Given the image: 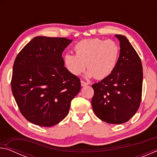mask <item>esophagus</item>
Listing matches in <instances>:
<instances>
[{"mask_svg":"<svg viewBox=\"0 0 157 157\" xmlns=\"http://www.w3.org/2000/svg\"><path fill=\"white\" fill-rule=\"evenodd\" d=\"M89 84V83H87V82H84L83 80H81V85L82 86H87V85Z\"/></svg>","mask_w":157,"mask_h":157,"instance_id":"1","label":"esophagus"}]
</instances>
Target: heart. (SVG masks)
Returning a JSON list of instances; mask_svg holds the SVG:
<instances>
[{
  "label": "heart",
  "mask_w": 157,
  "mask_h": 157,
  "mask_svg": "<svg viewBox=\"0 0 157 157\" xmlns=\"http://www.w3.org/2000/svg\"><path fill=\"white\" fill-rule=\"evenodd\" d=\"M74 50L75 55L66 53L64 63L68 70L74 75H78L86 67L87 78L98 79L109 76L118 62L120 48L112 40L87 39L79 41Z\"/></svg>",
  "instance_id": "1"
}]
</instances>
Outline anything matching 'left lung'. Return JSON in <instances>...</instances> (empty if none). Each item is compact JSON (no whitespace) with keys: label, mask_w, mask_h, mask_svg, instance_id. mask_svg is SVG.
Here are the masks:
<instances>
[{"label":"left lung","mask_w":157,"mask_h":157,"mask_svg":"<svg viewBox=\"0 0 157 157\" xmlns=\"http://www.w3.org/2000/svg\"><path fill=\"white\" fill-rule=\"evenodd\" d=\"M120 41V55L112 73L92 85L91 105L100 120L111 124L128 121L141 101L143 66L136 50L125 36L116 34Z\"/></svg>","instance_id":"obj_1"}]
</instances>
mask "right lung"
Segmentation results:
<instances>
[{"instance_id":"obj_1","label":"right lung","mask_w":157,"mask_h":157,"mask_svg":"<svg viewBox=\"0 0 157 157\" xmlns=\"http://www.w3.org/2000/svg\"><path fill=\"white\" fill-rule=\"evenodd\" d=\"M72 39L39 36L16 57L12 91L26 120L54 126L68 115L71 102L80 91L78 77L64 66L62 52Z\"/></svg>"}]
</instances>
